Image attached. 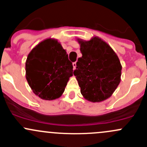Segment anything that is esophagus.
<instances>
[{"mask_svg": "<svg viewBox=\"0 0 147 147\" xmlns=\"http://www.w3.org/2000/svg\"><path fill=\"white\" fill-rule=\"evenodd\" d=\"M72 65H73V69H75V68H76V67H77L76 62H75V63H72Z\"/></svg>", "mask_w": 147, "mask_h": 147, "instance_id": "1", "label": "esophagus"}]
</instances>
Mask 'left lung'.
I'll use <instances>...</instances> for the list:
<instances>
[{
	"instance_id": "left-lung-1",
	"label": "left lung",
	"mask_w": 147,
	"mask_h": 147,
	"mask_svg": "<svg viewBox=\"0 0 147 147\" xmlns=\"http://www.w3.org/2000/svg\"><path fill=\"white\" fill-rule=\"evenodd\" d=\"M78 42L82 56L78 58L73 73L81 94L88 101H104L112 95L121 80L119 58L110 46L97 37Z\"/></svg>"
}]
</instances>
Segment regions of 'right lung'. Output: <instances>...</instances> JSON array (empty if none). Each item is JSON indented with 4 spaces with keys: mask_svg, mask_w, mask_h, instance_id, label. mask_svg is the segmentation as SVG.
Returning a JSON list of instances; mask_svg holds the SVG:
<instances>
[{
    "mask_svg": "<svg viewBox=\"0 0 147 147\" xmlns=\"http://www.w3.org/2000/svg\"><path fill=\"white\" fill-rule=\"evenodd\" d=\"M72 63L60 42L46 39L34 47L26 63V79L32 92L42 100L58 98L65 91Z\"/></svg>",
    "mask_w": 147,
    "mask_h": 147,
    "instance_id": "obj_1",
    "label": "right lung"
}]
</instances>
